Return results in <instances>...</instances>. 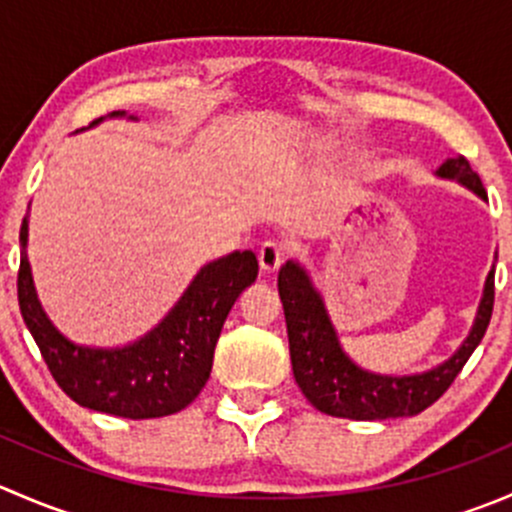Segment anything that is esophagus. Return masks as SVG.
<instances>
[{
    "label": "esophagus",
    "instance_id": "34e87169",
    "mask_svg": "<svg viewBox=\"0 0 512 512\" xmlns=\"http://www.w3.org/2000/svg\"><path fill=\"white\" fill-rule=\"evenodd\" d=\"M257 260H260L262 272L272 275V272L280 270L282 262H285V247L275 240H267L265 245L260 247V252H257Z\"/></svg>",
    "mask_w": 512,
    "mask_h": 512
}]
</instances>
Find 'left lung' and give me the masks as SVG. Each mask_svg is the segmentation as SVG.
I'll use <instances>...</instances> for the list:
<instances>
[{
	"label": "left lung",
	"mask_w": 512,
	"mask_h": 512,
	"mask_svg": "<svg viewBox=\"0 0 512 512\" xmlns=\"http://www.w3.org/2000/svg\"><path fill=\"white\" fill-rule=\"evenodd\" d=\"M436 175L446 180H458L478 198L488 200L478 173H473L471 163L463 156L448 158L436 170ZM277 289H280L282 307H285L294 381L307 396L309 404L329 416L354 418V421H384V418L421 414L433 401L441 399L453 379L461 374L490 324L495 299V265L485 277L476 322H473L466 342L448 361L411 376L374 374L349 359L339 344L337 329L329 319L322 294L314 289L302 265L287 262L277 277Z\"/></svg>",
	"instance_id": "obj_1"
}]
</instances>
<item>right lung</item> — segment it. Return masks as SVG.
<instances>
[{
	"instance_id": "1",
	"label": "right lung",
	"mask_w": 512,
	"mask_h": 512,
	"mask_svg": "<svg viewBox=\"0 0 512 512\" xmlns=\"http://www.w3.org/2000/svg\"><path fill=\"white\" fill-rule=\"evenodd\" d=\"M111 116L126 113L113 111ZM27 240L29 215L19 230V309L51 376L79 406L121 418H160L193 404L210 379L215 344L232 304L257 280L255 252L235 250L208 262L146 337L116 349L81 347L66 339L41 309Z\"/></svg>"
}]
</instances>
